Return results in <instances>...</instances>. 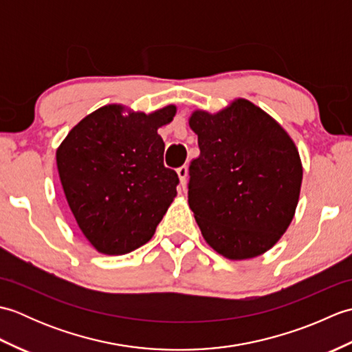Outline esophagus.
Segmentation results:
<instances>
[{"label": "esophagus", "mask_w": 352, "mask_h": 352, "mask_svg": "<svg viewBox=\"0 0 352 352\" xmlns=\"http://www.w3.org/2000/svg\"><path fill=\"white\" fill-rule=\"evenodd\" d=\"M177 175H178V178H180V186H182V189L184 190V188H186V180H188V166L178 168V169H177Z\"/></svg>", "instance_id": "1"}]
</instances>
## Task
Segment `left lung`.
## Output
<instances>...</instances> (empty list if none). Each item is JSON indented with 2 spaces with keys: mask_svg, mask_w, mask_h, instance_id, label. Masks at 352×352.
<instances>
[{
  "mask_svg": "<svg viewBox=\"0 0 352 352\" xmlns=\"http://www.w3.org/2000/svg\"><path fill=\"white\" fill-rule=\"evenodd\" d=\"M189 126L201 151L190 164L189 207L204 241L228 260L261 256L286 233L300 201L295 142L245 98L216 113L193 110Z\"/></svg>",
  "mask_w": 352,
  "mask_h": 352,
  "instance_id": "8db88e82",
  "label": "left lung"
}]
</instances>
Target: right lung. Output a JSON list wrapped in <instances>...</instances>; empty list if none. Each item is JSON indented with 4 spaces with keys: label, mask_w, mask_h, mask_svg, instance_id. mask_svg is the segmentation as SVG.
Returning <instances> with one entry per match:
<instances>
[{
    "label": "right lung",
    "mask_w": 352,
    "mask_h": 352,
    "mask_svg": "<svg viewBox=\"0 0 352 352\" xmlns=\"http://www.w3.org/2000/svg\"><path fill=\"white\" fill-rule=\"evenodd\" d=\"M177 106L151 113L107 104L72 126L56 163L66 201L81 233L106 256L145 245L177 197L178 175L164 168L157 130Z\"/></svg>",
    "instance_id": "obj_1"
}]
</instances>
